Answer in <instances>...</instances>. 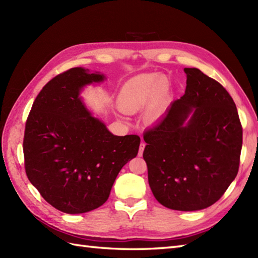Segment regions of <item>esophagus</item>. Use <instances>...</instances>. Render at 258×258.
Listing matches in <instances>:
<instances>
[{
    "mask_svg": "<svg viewBox=\"0 0 258 258\" xmlns=\"http://www.w3.org/2000/svg\"><path fill=\"white\" fill-rule=\"evenodd\" d=\"M144 149H145V143H144V142H142V143L140 144V150H139V156H142V155H143V152H144Z\"/></svg>",
    "mask_w": 258,
    "mask_h": 258,
    "instance_id": "esophagus-1",
    "label": "esophagus"
}]
</instances>
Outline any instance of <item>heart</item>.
Returning a JSON list of instances; mask_svg holds the SVG:
<instances>
[{
	"mask_svg": "<svg viewBox=\"0 0 258 258\" xmlns=\"http://www.w3.org/2000/svg\"><path fill=\"white\" fill-rule=\"evenodd\" d=\"M171 98V82L158 73H144L130 79L122 86L118 103L124 112L133 114L146 107L145 118H160Z\"/></svg>",
	"mask_w": 258,
	"mask_h": 258,
	"instance_id": "1",
	"label": "heart"
}]
</instances>
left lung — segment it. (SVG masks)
<instances>
[{
	"label": "left lung",
	"mask_w": 258,
	"mask_h": 258,
	"mask_svg": "<svg viewBox=\"0 0 258 258\" xmlns=\"http://www.w3.org/2000/svg\"><path fill=\"white\" fill-rule=\"evenodd\" d=\"M185 94L143 138L155 199L175 211H200L221 199L239 167L243 128L228 92L195 68Z\"/></svg>",
	"instance_id": "obj_1"
}]
</instances>
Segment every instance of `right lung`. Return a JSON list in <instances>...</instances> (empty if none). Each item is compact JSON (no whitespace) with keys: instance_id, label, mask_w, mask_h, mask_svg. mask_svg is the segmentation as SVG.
Here are the masks:
<instances>
[{"instance_id":"add662e5","label":"right lung","mask_w":258,"mask_h":258,"mask_svg":"<svg viewBox=\"0 0 258 258\" xmlns=\"http://www.w3.org/2000/svg\"><path fill=\"white\" fill-rule=\"evenodd\" d=\"M105 80L100 72L73 68L38 93L25 124L27 178L56 210L82 214L108 199L117 174L138 155V135H113L80 96L86 85Z\"/></svg>"}]
</instances>
